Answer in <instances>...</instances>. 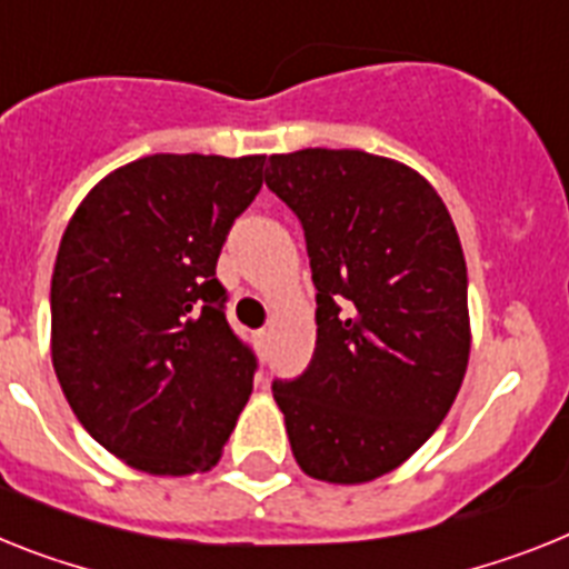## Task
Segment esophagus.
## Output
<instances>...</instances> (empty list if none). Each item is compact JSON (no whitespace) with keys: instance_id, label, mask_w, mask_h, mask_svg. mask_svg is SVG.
Instances as JSON below:
<instances>
[{"instance_id":"obj_1","label":"esophagus","mask_w":569,"mask_h":569,"mask_svg":"<svg viewBox=\"0 0 569 569\" xmlns=\"http://www.w3.org/2000/svg\"><path fill=\"white\" fill-rule=\"evenodd\" d=\"M254 341L260 343V347H266V341H269V329H257Z\"/></svg>"}]
</instances>
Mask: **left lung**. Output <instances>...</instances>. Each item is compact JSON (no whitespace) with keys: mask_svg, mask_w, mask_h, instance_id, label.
Returning a JSON list of instances; mask_svg holds the SVG:
<instances>
[{"mask_svg":"<svg viewBox=\"0 0 569 569\" xmlns=\"http://www.w3.org/2000/svg\"><path fill=\"white\" fill-rule=\"evenodd\" d=\"M266 184L303 226L312 361L271 385L295 460L327 483H367L437 431L469 365V277L437 190L361 150L271 156Z\"/></svg>","mask_w":569,"mask_h":569,"instance_id":"1","label":"left lung"}]
</instances>
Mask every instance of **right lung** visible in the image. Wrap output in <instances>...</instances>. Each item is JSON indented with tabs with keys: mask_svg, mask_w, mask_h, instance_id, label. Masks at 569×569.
Here are the masks:
<instances>
[{
	"mask_svg": "<svg viewBox=\"0 0 569 569\" xmlns=\"http://www.w3.org/2000/svg\"><path fill=\"white\" fill-rule=\"evenodd\" d=\"M266 156L159 152L100 179L51 274V361L109 455L147 475L217 466L257 358L226 321L219 251Z\"/></svg>",
	"mask_w": 569,
	"mask_h": 569,
	"instance_id": "right-lung-1",
	"label": "right lung"
}]
</instances>
